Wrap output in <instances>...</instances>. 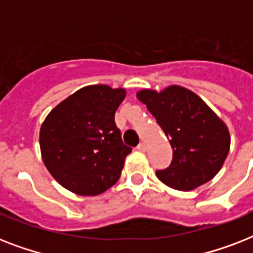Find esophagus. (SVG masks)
Returning a JSON list of instances; mask_svg holds the SVG:
<instances>
[{"instance_id":"34e87169","label":"esophagus","mask_w":253,"mask_h":253,"mask_svg":"<svg viewBox=\"0 0 253 253\" xmlns=\"http://www.w3.org/2000/svg\"><path fill=\"white\" fill-rule=\"evenodd\" d=\"M138 150L140 151V152H146V151H147V144H146V142H142V143H140V144H139V146H138Z\"/></svg>"}]
</instances>
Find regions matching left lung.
<instances>
[{
  "instance_id": "8db88e82",
  "label": "left lung",
  "mask_w": 253,
  "mask_h": 253,
  "mask_svg": "<svg viewBox=\"0 0 253 253\" xmlns=\"http://www.w3.org/2000/svg\"><path fill=\"white\" fill-rule=\"evenodd\" d=\"M136 97L155 117L173 148L170 166L156 170L169 188L193 190L219 172L230 151L223 121L186 87L172 85L158 93L144 89Z\"/></svg>"
}]
</instances>
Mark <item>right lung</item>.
Returning <instances> with one entry per match:
<instances>
[{"mask_svg":"<svg viewBox=\"0 0 253 253\" xmlns=\"http://www.w3.org/2000/svg\"><path fill=\"white\" fill-rule=\"evenodd\" d=\"M125 89L89 85L53 109L41 127V152L55 180L80 196H97L119 180L131 152L114 115Z\"/></svg>","mask_w":253,"mask_h":253,"instance_id":"obj_1","label":"right lung"}]
</instances>
